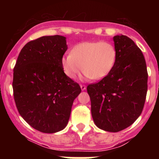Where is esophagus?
I'll return each mask as SVG.
<instances>
[{
    "label": "esophagus",
    "mask_w": 159,
    "mask_h": 159,
    "mask_svg": "<svg viewBox=\"0 0 159 159\" xmlns=\"http://www.w3.org/2000/svg\"><path fill=\"white\" fill-rule=\"evenodd\" d=\"M80 87H81V89L82 91H84V90L86 89V86L84 85V84H81V85H80Z\"/></svg>",
    "instance_id": "1"
}]
</instances>
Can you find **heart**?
I'll use <instances>...</instances> for the list:
<instances>
[{
  "instance_id": "1",
  "label": "heart",
  "mask_w": 159,
  "mask_h": 159,
  "mask_svg": "<svg viewBox=\"0 0 159 159\" xmlns=\"http://www.w3.org/2000/svg\"><path fill=\"white\" fill-rule=\"evenodd\" d=\"M117 59L115 46L108 41H85L76 44L70 54L62 57L61 64L65 75L73 79L81 71L86 78L100 80L109 75Z\"/></svg>"
}]
</instances>
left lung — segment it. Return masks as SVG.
<instances>
[{
	"label": "left lung",
	"mask_w": 159,
	"mask_h": 159,
	"mask_svg": "<svg viewBox=\"0 0 159 159\" xmlns=\"http://www.w3.org/2000/svg\"><path fill=\"white\" fill-rule=\"evenodd\" d=\"M117 59L109 75L87 91L91 115L99 129L118 132L129 127L143 110L148 89L146 62L142 51L125 35L113 38Z\"/></svg>",
	"instance_id": "8db88e82"
}]
</instances>
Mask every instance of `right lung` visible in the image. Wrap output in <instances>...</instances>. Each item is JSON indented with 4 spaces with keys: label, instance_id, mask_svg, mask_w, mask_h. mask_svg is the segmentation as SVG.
<instances>
[{
    "label": "right lung",
    "instance_id": "obj_1",
    "mask_svg": "<svg viewBox=\"0 0 159 159\" xmlns=\"http://www.w3.org/2000/svg\"><path fill=\"white\" fill-rule=\"evenodd\" d=\"M67 49L65 37L43 36L24 46L14 66L16 106L26 122L41 132L55 133L66 127L74 100L81 91L61 67Z\"/></svg>",
    "mask_w": 159,
    "mask_h": 159
}]
</instances>
